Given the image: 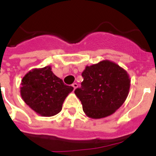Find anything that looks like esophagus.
I'll list each match as a JSON object with an SVG mask.
<instances>
[{
    "instance_id": "obj_1",
    "label": "esophagus",
    "mask_w": 156,
    "mask_h": 156,
    "mask_svg": "<svg viewBox=\"0 0 156 156\" xmlns=\"http://www.w3.org/2000/svg\"><path fill=\"white\" fill-rule=\"evenodd\" d=\"M72 86H73V88H74V89H76V88L78 87V83H73Z\"/></svg>"
}]
</instances>
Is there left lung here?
<instances>
[{
	"mask_svg": "<svg viewBox=\"0 0 156 156\" xmlns=\"http://www.w3.org/2000/svg\"><path fill=\"white\" fill-rule=\"evenodd\" d=\"M82 76L81 87L74 93L90 118L99 119L113 114L127 98L131 83L129 75L112 61L87 66Z\"/></svg>",
	"mask_w": 156,
	"mask_h": 156,
	"instance_id": "1",
	"label": "left lung"
}]
</instances>
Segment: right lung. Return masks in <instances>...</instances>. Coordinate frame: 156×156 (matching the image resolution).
I'll return each instance as SVG.
<instances>
[{
  "label": "right lung",
  "mask_w": 156,
  "mask_h": 156,
  "mask_svg": "<svg viewBox=\"0 0 156 156\" xmlns=\"http://www.w3.org/2000/svg\"><path fill=\"white\" fill-rule=\"evenodd\" d=\"M73 87L63 83L51 67L34 69L21 80L20 95L26 104L42 116H52L62 110L66 97Z\"/></svg>",
  "instance_id": "right-lung-1"
}]
</instances>
